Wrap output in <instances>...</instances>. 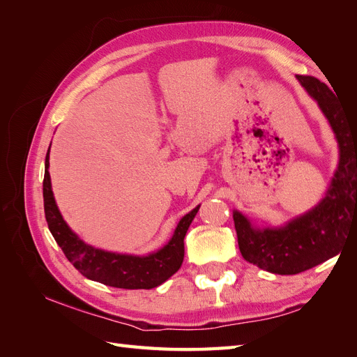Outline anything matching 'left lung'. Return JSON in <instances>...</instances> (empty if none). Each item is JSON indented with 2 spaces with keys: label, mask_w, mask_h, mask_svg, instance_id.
Listing matches in <instances>:
<instances>
[{
  "label": "left lung",
  "mask_w": 357,
  "mask_h": 357,
  "mask_svg": "<svg viewBox=\"0 0 357 357\" xmlns=\"http://www.w3.org/2000/svg\"><path fill=\"white\" fill-rule=\"evenodd\" d=\"M298 80L319 102L340 144V165L326 197L316 208L278 229H256L234 211L243 257L282 275L299 274L337 256L347 235L357 231V117L347 116L326 83L312 75H298Z\"/></svg>",
  "instance_id": "left-lung-1"
}]
</instances>
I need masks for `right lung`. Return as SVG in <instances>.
<instances>
[{"label": "right lung", "instance_id": "right-lung-1", "mask_svg": "<svg viewBox=\"0 0 357 357\" xmlns=\"http://www.w3.org/2000/svg\"><path fill=\"white\" fill-rule=\"evenodd\" d=\"M45 168L43 198H45L47 226L63 255L82 275L119 289H152L167 282L172 274L178 271L185 257L183 240L199 210V205L178 222L169 243L156 253L149 256H131L104 252L84 244L62 219L50 186L49 150Z\"/></svg>", "mask_w": 357, "mask_h": 357}]
</instances>
